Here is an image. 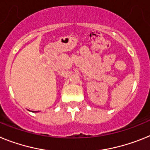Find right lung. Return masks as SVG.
<instances>
[{
  "label": "right lung",
  "mask_w": 150,
  "mask_h": 150,
  "mask_svg": "<svg viewBox=\"0 0 150 150\" xmlns=\"http://www.w3.org/2000/svg\"><path fill=\"white\" fill-rule=\"evenodd\" d=\"M35 112V111H34V112Z\"/></svg>",
  "instance_id": "right-lung-1"
}]
</instances>
